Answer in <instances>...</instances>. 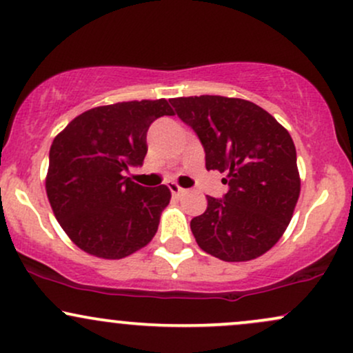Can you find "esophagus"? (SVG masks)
Returning <instances> with one entry per match:
<instances>
[{"instance_id": "1", "label": "esophagus", "mask_w": 353, "mask_h": 353, "mask_svg": "<svg viewBox=\"0 0 353 353\" xmlns=\"http://www.w3.org/2000/svg\"><path fill=\"white\" fill-rule=\"evenodd\" d=\"M169 190H171V194L174 197H179L185 192V189H182L181 185L176 184V182H169Z\"/></svg>"}]
</instances>
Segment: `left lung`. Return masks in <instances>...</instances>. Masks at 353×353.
<instances>
[{
  "mask_svg": "<svg viewBox=\"0 0 353 353\" xmlns=\"http://www.w3.org/2000/svg\"><path fill=\"white\" fill-rule=\"evenodd\" d=\"M169 103L199 137L208 171L228 172L224 197L208 196L205 212L190 221L196 242L225 262L261 257L285 232L301 194L292 137L245 99L190 96Z\"/></svg>",
  "mask_w": 353,
  "mask_h": 353,
  "instance_id": "1",
  "label": "left lung"
}]
</instances>
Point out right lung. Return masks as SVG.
Instances as JSON below:
<instances>
[{
  "label": "right lung",
  "mask_w": 353,
  "mask_h": 353,
  "mask_svg": "<svg viewBox=\"0 0 353 353\" xmlns=\"http://www.w3.org/2000/svg\"><path fill=\"white\" fill-rule=\"evenodd\" d=\"M172 114L165 99L116 103L83 112L54 137L48 199L61 228L84 252L123 259L157 232L171 190L144 188L124 172L143 165L149 125Z\"/></svg>",
  "instance_id": "obj_1"
}]
</instances>
